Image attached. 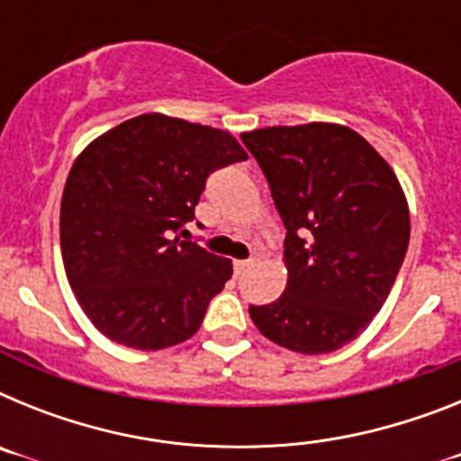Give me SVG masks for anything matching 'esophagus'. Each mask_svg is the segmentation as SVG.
Segmentation results:
<instances>
[{
	"label": "esophagus",
	"mask_w": 461,
	"mask_h": 461,
	"mask_svg": "<svg viewBox=\"0 0 461 461\" xmlns=\"http://www.w3.org/2000/svg\"><path fill=\"white\" fill-rule=\"evenodd\" d=\"M258 263V258H249V260H235V272L238 275H244L247 270H251V267Z\"/></svg>",
	"instance_id": "obj_1"
}]
</instances>
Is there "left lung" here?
Wrapping results in <instances>:
<instances>
[{"mask_svg":"<svg viewBox=\"0 0 461 461\" xmlns=\"http://www.w3.org/2000/svg\"><path fill=\"white\" fill-rule=\"evenodd\" d=\"M242 142L286 226V291L251 304V321L295 353L337 351L372 323L404 263L411 221L402 185L348 126H267Z\"/></svg>","mask_w":461,"mask_h":461,"instance_id":"8db88e82","label":"left lung"}]
</instances>
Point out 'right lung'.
<instances>
[{
  "label": "right lung",
  "mask_w": 461,
  "mask_h": 461,
  "mask_svg": "<svg viewBox=\"0 0 461 461\" xmlns=\"http://www.w3.org/2000/svg\"><path fill=\"white\" fill-rule=\"evenodd\" d=\"M247 152L228 131L161 113L122 122L73 161L59 210L64 270L94 328L158 351L194 337L233 263L180 228L210 173Z\"/></svg>",
  "instance_id": "add662e5"
}]
</instances>
